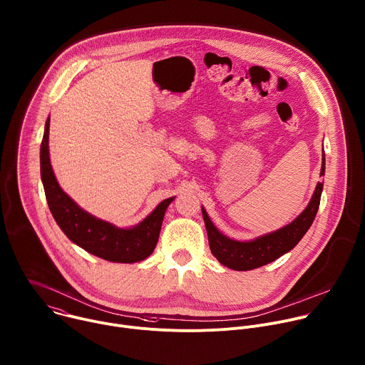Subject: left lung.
<instances>
[{
    "instance_id": "left-lung-1",
    "label": "left lung",
    "mask_w": 365,
    "mask_h": 365,
    "mask_svg": "<svg viewBox=\"0 0 365 365\" xmlns=\"http://www.w3.org/2000/svg\"><path fill=\"white\" fill-rule=\"evenodd\" d=\"M325 173V156L322 155L321 176ZM324 183L318 182L315 192L305 207V210L294 219L289 225L272 232L262 235L254 240L240 242L233 240L223 233H220L212 220L209 219L206 210L202 207V215L207 232L209 247L213 257L225 267L233 271H251L259 267H264L269 262H274L284 254L289 252L297 247L298 242L307 233L312 225L321 200Z\"/></svg>"
}]
</instances>
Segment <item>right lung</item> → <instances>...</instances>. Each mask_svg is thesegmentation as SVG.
<instances>
[{"instance_id": "obj_1", "label": "right lung", "mask_w": 365, "mask_h": 365, "mask_svg": "<svg viewBox=\"0 0 365 365\" xmlns=\"http://www.w3.org/2000/svg\"><path fill=\"white\" fill-rule=\"evenodd\" d=\"M50 117L46 121L40 149L41 180L48 207L66 236L76 245L101 259L118 264H133L152 255L159 240L165 212L175 197L165 199L139 225L121 229L83 210L60 187L48 153Z\"/></svg>"}]
</instances>
